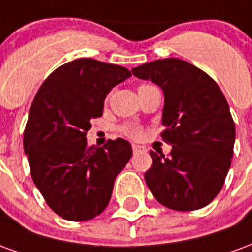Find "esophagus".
<instances>
[{
  "label": "esophagus",
  "instance_id": "1",
  "mask_svg": "<svg viewBox=\"0 0 252 252\" xmlns=\"http://www.w3.org/2000/svg\"><path fill=\"white\" fill-rule=\"evenodd\" d=\"M143 147L140 146H137V144H132V150H133V153H137V151H140Z\"/></svg>",
  "mask_w": 252,
  "mask_h": 252
}]
</instances>
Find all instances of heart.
Listing matches in <instances>:
<instances>
[{"instance_id": "1", "label": "heart", "mask_w": 252, "mask_h": 252, "mask_svg": "<svg viewBox=\"0 0 252 252\" xmlns=\"http://www.w3.org/2000/svg\"><path fill=\"white\" fill-rule=\"evenodd\" d=\"M121 132L129 137H139L140 136V128L135 126H124L121 128Z\"/></svg>"}]
</instances>
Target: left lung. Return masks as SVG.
<instances>
[{"label": "left lung", "instance_id": "1", "mask_svg": "<svg viewBox=\"0 0 252 252\" xmlns=\"http://www.w3.org/2000/svg\"><path fill=\"white\" fill-rule=\"evenodd\" d=\"M164 94L160 136L173 146L169 158L150 151L144 180L155 200L174 211L211 204L231 167L235 123L224 94L206 72L177 58L132 68Z\"/></svg>", "mask_w": 252, "mask_h": 252}]
</instances>
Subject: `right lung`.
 <instances>
[{
  "mask_svg": "<svg viewBox=\"0 0 252 252\" xmlns=\"http://www.w3.org/2000/svg\"><path fill=\"white\" fill-rule=\"evenodd\" d=\"M126 67L82 58L58 67L37 90L24 131L32 180L57 215L71 221L98 216L108 206L117 174L132 157L124 139L88 146L90 120L102 116Z\"/></svg>",
  "mask_w": 252,
  "mask_h": 252,
  "instance_id": "obj_1",
  "label": "right lung"
}]
</instances>
